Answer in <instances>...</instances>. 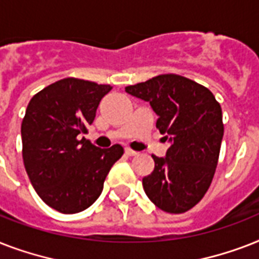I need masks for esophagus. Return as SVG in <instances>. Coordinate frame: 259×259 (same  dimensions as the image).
Returning a JSON list of instances; mask_svg holds the SVG:
<instances>
[{
  "instance_id": "34e87169",
  "label": "esophagus",
  "mask_w": 259,
  "mask_h": 259,
  "mask_svg": "<svg viewBox=\"0 0 259 259\" xmlns=\"http://www.w3.org/2000/svg\"><path fill=\"white\" fill-rule=\"evenodd\" d=\"M125 153L127 154V156H136V154H137V152H136V150H133V149H130V148H126Z\"/></svg>"
}]
</instances>
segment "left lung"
<instances>
[{"label":"left lung","instance_id":"left-lung-1","mask_svg":"<svg viewBox=\"0 0 259 259\" xmlns=\"http://www.w3.org/2000/svg\"><path fill=\"white\" fill-rule=\"evenodd\" d=\"M125 91L149 102L158 115L156 127L172 144L166 157L152 154L154 169L142 179L146 196L165 212H187L203 199L217 169L225 133L219 102L207 87L176 74Z\"/></svg>","mask_w":259,"mask_h":259}]
</instances>
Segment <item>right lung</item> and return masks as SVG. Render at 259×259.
<instances>
[{
	"label": "right lung",
	"instance_id": "obj_1",
	"mask_svg": "<svg viewBox=\"0 0 259 259\" xmlns=\"http://www.w3.org/2000/svg\"><path fill=\"white\" fill-rule=\"evenodd\" d=\"M113 87L66 78L30 99L21 123L22 160L41 200L62 213L89 208L103 189L123 148L101 149L79 136L95 119L99 102Z\"/></svg>",
	"mask_w": 259,
	"mask_h": 259
}]
</instances>
